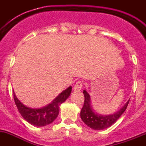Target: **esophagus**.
Masks as SVG:
<instances>
[{"mask_svg": "<svg viewBox=\"0 0 146 146\" xmlns=\"http://www.w3.org/2000/svg\"><path fill=\"white\" fill-rule=\"evenodd\" d=\"M82 86H83L82 82H80V81H78V82H77L76 84H75L74 87H73V90H74L75 91H79L81 89H82Z\"/></svg>", "mask_w": 146, "mask_h": 146, "instance_id": "obj_1", "label": "esophagus"}]
</instances>
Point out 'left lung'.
I'll return each instance as SVG.
<instances>
[{"mask_svg": "<svg viewBox=\"0 0 146 146\" xmlns=\"http://www.w3.org/2000/svg\"><path fill=\"white\" fill-rule=\"evenodd\" d=\"M84 96V103L81 110L80 116L82 121L91 129L94 130H103L110 127L117 121L126 110L129 100L120 110L111 115H101L93 110L91 104L90 96L84 90L83 91Z\"/></svg>", "mask_w": 146, "mask_h": 146, "instance_id": "left-lung-1", "label": "left lung"}]
</instances>
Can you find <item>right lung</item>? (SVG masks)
Listing matches in <instances>:
<instances>
[{"instance_id": "1", "label": "right lung", "mask_w": 146, "mask_h": 146, "mask_svg": "<svg viewBox=\"0 0 146 146\" xmlns=\"http://www.w3.org/2000/svg\"><path fill=\"white\" fill-rule=\"evenodd\" d=\"M71 91L72 87L70 86L53 100L51 103L41 108H31L25 106L15 96L14 91L13 95L15 104L22 117L33 126L41 127L54 122L59 115V106L68 99Z\"/></svg>"}]
</instances>
